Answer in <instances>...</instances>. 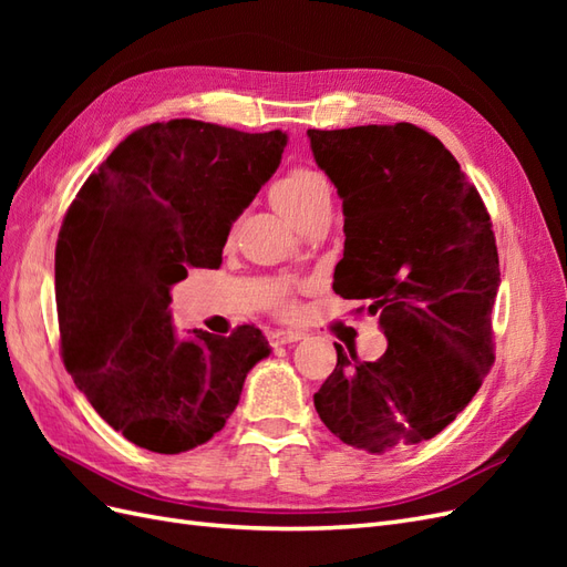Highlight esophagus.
I'll return each instance as SVG.
<instances>
[{
  "label": "esophagus",
  "instance_id": "34e87169",
  "mask_svg": "<svg viewBox=\"0 0 567 567\" xmlns=\"http://www.w3.org/2000/svg\"><path fill=\"white\" fill-rule=\"evenodd\" d=\"M302 338H305V333L302 331H293V329H286V331L279 329V331L271 333L274 346H288V342H298Z\"/></svg>",
  "mask_w": 567,
  "mask_h": 567
}]
</instances>
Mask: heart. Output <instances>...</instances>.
I'll list each match as a JSON object with an SVG mask.
<instances>
[{
	"label": "heart",
	"instance_id": "heart-1",
	"mask_svg": "<svg viewBox=\"0 0 567 567\" xmlns=\"http://www.w3.org/2000/svg\"><path fill=\"white\" fill-rule=\"evenodd\" d=\"M323 198H329V184H326V179L312 167L288 169V173L281 175L271 186L274 205H277L288 219H293L296 225ZM288 302L290 296L284 288L277 298V307L286 310Z\"/></svg>",
	"mask_w": 567,
	"mask_h": 567
}]
</instances>
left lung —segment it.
<instances>
[{"label": "left lung", "mask_w": 567, "mask_h": 567, "mask_svg": "<svg viewBox=\"0 0 567 567\" xmlns=\"http://www.w3.org/2000/svg\"><path fill=\"white\" fill-rule=\"evenodd\" d=\"M307 136L346 215L333 290L367 300L388 338L375 362L336 346L317 414L350 447L404 450L442 433L494 364L502 279L489 213L452 153L416 125Z\"/></svg>", "instance_id": "obj_1"}]
</instances>
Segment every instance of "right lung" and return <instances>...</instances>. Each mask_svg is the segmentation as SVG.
<instances>
[{"label": "right lung", "mask_w": 567, "mask_h": 567, "mask_svg": "<svg viewBox=\"0 0 567 567\" xmlns=\"http://www.w3.org/2000/svg\"><path fill=\"white\" fill-rule=\"evenodd\" d=\"M288 136L200 120L132 132L68 208L56 241L61 357L84 398L136 447L182 454L225 427L260 329L177 338L169 288L219 267L229 229L277 173Z\"/></svg>", "instance_id": "1"}]
</instances>
